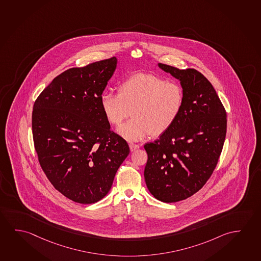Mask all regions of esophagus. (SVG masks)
Masks as SVG:
<instances>
[{"mask_svg":"<svg viewBox=\"0 0 261 261\" xmlns=\"http://www.w3.org/2000/svg\"><path fill=\"white\" fill-rule=\"evenodd\" d=\"M140 148V145L134 144V143H129V149L132 151H135L136 149H139Z\"/></svg>","mask_w":261,"mask_h":261,"instance_id":"esophagus-1","label":"esophagus"}]
</instances>
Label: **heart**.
I'll list each match as a JSON object with an SVG mask.
<instances>
[{"instance_id":"b5f03b06","label":"heart","mask_w":261,"mask_h":261,"mask_svg":"<svg viewBox=\"0 0 261 261\" xmlns=\"http://www.w3.org/2000/svg\"><path fill=\"white\" fill-rule=\"evenodd\" d=\"M104 116L119 125L130 115L132 120L118 133L128 141H140L149 134L160 136L177 121L184 104V92L177 83L153 73L128 76L118 86V94L105 91L99 98Z\"/></svg>"}]
</instances>
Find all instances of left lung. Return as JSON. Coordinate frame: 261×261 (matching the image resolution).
Wrapping results in <instances>:
<instances>
[{
	"label": "left lung",
	"instance_id": "1",
	"mask_svg": "<svg viewBox=\"0 0 261 261\" xmlns=\"http://www.w3.org/2000/svg\"><path fill=\"white\" fill-rule=\"evenodd\" d=\"M180 82L181 113L157 141L144 145V178L149 192L162 202L180 201L202 188L219 161L227 133V113L215 89L194 69L158 63Z\"/></svg>",
	"mask_w": 261,
	"mask_h": 261
}]
</instances>
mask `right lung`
Here are the masks:
<instances>
[{"label":"right lung","instance_id":"right-lung-1","mask_svg":"<svg viewBox=\"0 0 261 261\" xmlns=\"http://www.w3.org/2000/svg\"><path fill=\"white\" fill-rule=\"evenodd\" d=\"M117 62L112 57L63 71L33 105L40 165L54 188L74 202L103 199L129 153L127 141L112 132L99 104Z\"/></svg>","mask_w":261,"mask_h":261}]
</instances>
